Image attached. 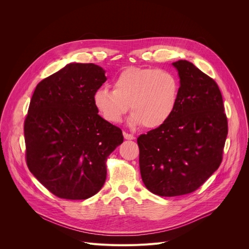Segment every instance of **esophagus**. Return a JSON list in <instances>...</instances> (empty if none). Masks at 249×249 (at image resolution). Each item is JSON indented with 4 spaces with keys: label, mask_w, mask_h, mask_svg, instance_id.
Masks as SVG:
<instances>
[{
    "label": "esophagus",
    "mask_w": 249,
    "mask_h": 249,
    "mask_svg": "<svg viewBox=\"0 0 249 249\" xmlns=\"http://www.w3.org/2000/svg\"><path fill=\"white\" fill-rule=\"evenodd\" d=\"M123 135H124V138L127 139V140H134V139H135V136L132 135V134H129V133L123 132Z\"/></svg>",
    "instance_id": "1"
}]
</instances>
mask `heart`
Listing matches in <instances>:
<instances>
[{
	"instance_id": "1",
	"label": "heart",
	"mask_w": 249,
	"mask_h": 249,
	"mask_svg": "<svg viewBox=\"0 0 249 249\" xmlns=\"http://www.w3.org/2000/svg\"><path fill=\"white\" fill-rule=\"evenodd\" d=\"M113 88L101 87L93 96L97 110L113 124L120 123L130 107V125L160 127L171 118L178 102V77L163 70L129 68L115 78Z\"/></svg>"
}]
</instances>
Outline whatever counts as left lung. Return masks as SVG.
<instances>
[{
    "mask_svg": "<svg viewBox=\"0 0 249 249\" xmlns=\"http://www.w3.org/2000/svg\"><path fill=\"white\" fill-rule=\"evenodd\" d=\"M173 65L179 76L176 110L164 124L137 138L142 180L161 197L200 188L218 169L228 133L216 82L190 61Z\"/></svg>",
    "mask_w": 249,
    "mask_h": 249,
    "instance_id": "left-lung-1",
    "label": "left lung"
}]
</instances>
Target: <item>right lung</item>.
Segmentation results:
<instances>
[{
  "instance_id": "add662e5",
  "label": "right lung",
  "mask_w": 249,
  "mask_h": 249,
  "mask_svg": "<svg viewBox=\"0 0 249 249\" xmlns=\"http://www.w3.org/2000/svg\"><path fill=\"white\" fill-rule=\"evenodd\" d=\"M94 63H69L39 83L24 123L31 174L56 197L86 200L107 177L108 156L123 142L120 128L98 114L93 96L107 81Z\"/></svg>"
}]
</instances>
